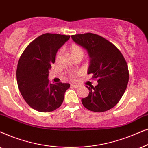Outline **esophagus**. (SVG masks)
<instances>
[{"label": "esophagus", "instance_id": "obj_1", "mask_svg": "<svg viewBox=\"0 0 148 148\" xmlns=\"http://www.w3.org/2000/svg\"><path fill=\"white\" fill-rule=\"evenodd\" d=\"M71 86L73 88H77L79 87V86L78 85H76V84H71Z\"/></svg>", "mask_w": 148, "mask_h": 148}]
</instances>
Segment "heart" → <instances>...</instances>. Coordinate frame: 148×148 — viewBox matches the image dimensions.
<instances>
[{"label":"heart","mask_w":148,"mask_h":148,"mask_svg":"<svg viewBox=\"0 0 148 148\" xmlns=\"http://www.w3.org/2000/svg\"><path fill=\"white\" fill-rule=\"evenodd\" d=\"M69 51H70V55L72 57H74L75 56H77V55L81 54L82 55V49H81L79 45L77 44H75V43H73L69 47ZM71 79L72 80H75L76 78L74 76H71Z\"/></svg>","instance_id":"1"}]
</instances>
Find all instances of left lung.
<instances>
[{"label": "left lung", "mask_w": 148, "mask_h": 148, "mask_svg": "<svg viewBox=\"0 0 148 148\" xmlns=\"http://www.w3.org/2000/svg\"><path fill=\"white\" fill-rule=\"evenodd\" d=\"M72 40L88 51L90 58L88 74L97 79V86H86L88 95L81 99L86 109L108 111L123 97L129 78L128 65L119 49L107 39L92 33L75 34Z\"/></svg>", "instance_id": "obj_1"}]
</instances>
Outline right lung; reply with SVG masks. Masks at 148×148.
<instances>
[{"mask_svg":"<svg viewBox=\"0 0 148 148\" xmlns=\"http://www.w3.org/2000/svg\"><path fill=\"white\" fill-rule=\"evenodd\" d=\"M69 35L43 34L27 45L19 58L16 76L17 85L25 102L41 112L60 108L68 83L51 84L49 70L56 61L58 49L70 38Z\"/></svg>","mask_w":148,"mask_h":148,"instance_id":"add662e5","label":"right lung"}]
</instances>
